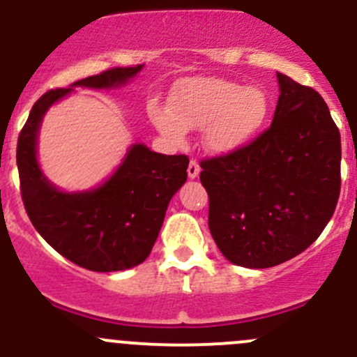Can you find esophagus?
<instances>
[{
  "label": "esophagus",
  "mask_w": 357,
  "mask_h": 357,
  "mask_svg": "<svg viewBox=\"0 0 357 357\" xmlns=\"http://www.w3.org/2000/svg\"><path fill=\"white\" fill-rule=\"evenodd\" d=\"M199 174H200L199 162H197L195 158H192V160H190V164H188V178L195 179Z\"/></svg>",
  "instance_id": "esophagus-1"
}]
</instances>
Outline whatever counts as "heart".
<instances>
[{"mask_svg": "<svg viewBox=\"0 0 357 357\" xmlns=\"http://www.w3.org/2000/svg\"><path fill=\"white\" fill-rule=\"evenodd\" d=\"M268 112V95L259 86L245 88L226 79H190L176 88L171 112L155 110L153 121L172 139H183L190 128H205L207 149L229 153L257 135Z\"/></svg>", "mask_w": 357, "mask_h": 357, "instance_id": "b5f03b06", "label": "heart"}]
</instances>
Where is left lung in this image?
<instances>
[{
  "label": "left lung",
  "instance_id": "left-lung-1",
  "mask_svg": "<svg viewBox=\"0 0 357 357\" xmlns=\"http://www.w3.org/2000/svg\"><path fill=\"white\" fill-rule=\"evenodd\" d=\"M271 126L247 145L200 162L208 229L229 262L271 268L311 245L340 195V132L309 86L278 74Z\"/></svg>",
  "mask_w": 357,
  "mask_h": 357
}]
</instances>
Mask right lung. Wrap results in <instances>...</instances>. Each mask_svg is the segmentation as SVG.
Masks as SVG:
<instances>
[{
  "mask_svg": "<svg viewBox=\"0 0 357 357\" xmlns=\"http://www.w3.org/2000/svg\"><path fill=\"white\" fill-rule=\"evenodd\" d=\"M143 66L112 67L72 86L115 88ZM70 88L46 91L32 107L17 142L20 193L36 231L59 254L89 271L110 273L142 264L152 252L172 195L188 178L186 155H164L138 143L102 186L63 193L50 185L36 158L45 112Z\"/></svg>",
  "mask_w": 357,
  "mask_h": 357,
  "instance_id": "add662e5",
  "label": "right lung"
}]
</instances>
